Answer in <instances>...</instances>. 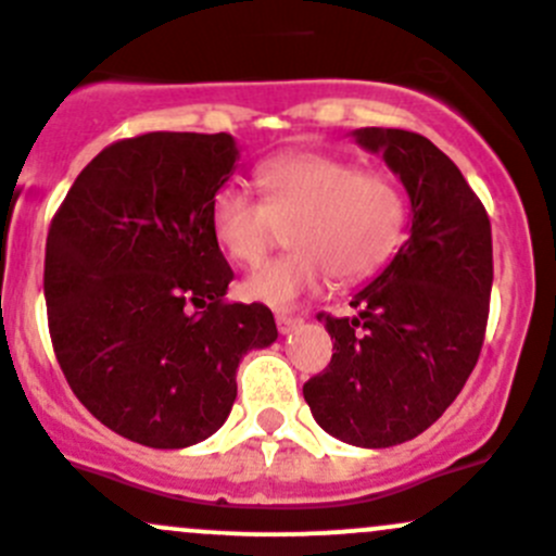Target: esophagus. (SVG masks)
Segmentation results:
<instances>
[{
    "mask_svg": "<svg viewBox=\"0 0 556 556\" xmlns=\"http://www.w3.org/2000/svg\"><path fill=\"white\" fill-rule=\"evenodd\" d=\"M299 325H301V317H295V314H288V312H277L279 333H290V330L299 328Z\"/></svg>",
    "mask_w": 556,
    "mask_h": 556,
    "instance_id": "obj_1",
    "label": "esophagus"
}]
</instances>
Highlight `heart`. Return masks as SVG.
Returning a JSON list of instances; mask_svg holds the SVG:
<instances>
[{"mask_svg": "<svg viewBox=\"0 0 556 556\" xmlns=\"http://www.w3.org/2000/svg\"><path fill=\"white\" fill-rule=\"evenodd\" d=\"M263 201L239 185L212 199V233L228 261L252 268L277 250L290 228L288 252L242 282L244 299L290 306L317 293L330 277L355 285L374 277L401 244L406 193L390 174L319 150H293L255 172Z\"/></svg>", "mask_w": 556, "mask_h": 556, "instance_id": "obj_1", "label": "heart"}]
</instances>
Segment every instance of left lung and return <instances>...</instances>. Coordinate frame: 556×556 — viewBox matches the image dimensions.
I'll list each match as a JSON object with an SVG mask.
<instances>
[{"label": "left lung", "mask_w": 556, "mask_h": 556, "mask_svg": "<svg viewBox=\"0 0 556 556\" xmlns=\"http://www.w3.org/2000/svg\"><path fill=\"white\" fill-rule=\"evenodd\" d=\"M355 137L401 177L412 231L390 266L350 301L355 314H317L336 352L304 384V397L330 435L384 450L428 430L479 361L492 228L454 161L422 134L361 128Z\"/></svg>", "instance_id": "obj_1"}]
</instances>
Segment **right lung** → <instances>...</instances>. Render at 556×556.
<instances>
[{"label": "right lung", "instance_id": "right-lung-1", "mask_svg": "<svg viewBox=\"0 0 556 556\" xmlns=\"http://www.w3.org/2000/svg\"><path fill=\"white\" fill-rule=\"evenodd\" d=\"M237 159L231 134L121 139L50 220L55 361L99 422L142 446L210 439L237 401L239 361L277 339L268 306L226 301L233 271L210 212Z\"/></svg>", "mask_w": 556, "mask_h": 556}]
</instances>
